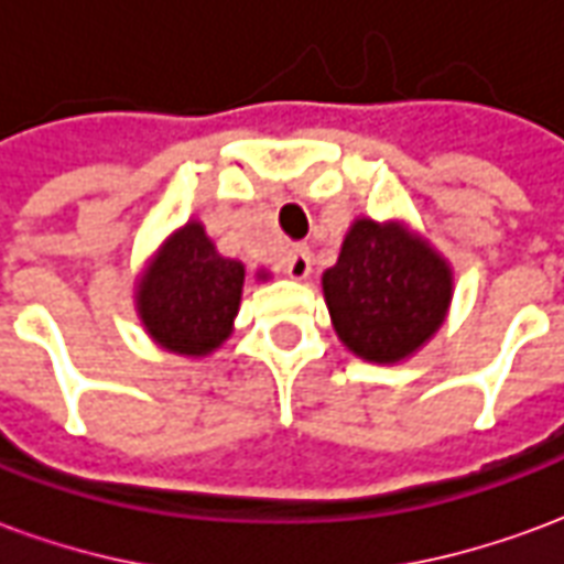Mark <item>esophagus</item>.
I'll return each instance as SVG.
<instances>
[{"label":"esophagus","instance_id":"1","mask_svg":"<svg viewBox=\"0 0 564 564\" xmlns=\"http://www.w3.org/2000/svg\"><path fill=\"white\" fill-rule=\"evenodd\" d=\"M283 271L293 278V281H305L307 274H311V250L305 245H293L286 250V257H283Z\"/></svg>","mask_w":564,"mask_h":564}]
</instances>
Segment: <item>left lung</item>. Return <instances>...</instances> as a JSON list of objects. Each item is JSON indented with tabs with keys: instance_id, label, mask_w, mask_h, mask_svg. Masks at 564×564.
Masks as SVG:
<instances>
[{
	"instance_id": "1",
	"label": "left lung",
	"mask_w": 564,
	"mask_h": 564,
	"mask_svg": "<svg viewBox=\"0 0 564 564\" xmlns=\"http://www.w3.org/2000/svg\"><path fill=\"white\" fill-rule=\"evenodd\" d=\"M332 326L347 350L392 366L416 354L447 317L453 271L404 223L350 226L338 262L323 271Z\"/></svg>"
}]
</instances>
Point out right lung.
<instances>
[{"label": "right lung", "instance_id": "1", "mask_svg": "<svg viewBox=\"0 0 564 564\" xmlns=\"http://www.w3.org/2000/svg\"><path fill=\"white\" fill-rule=\"evenodd\" d=\"M241 286L245 265L220 257L205 226L189 220L150 259L135 307L150 338L169 354L208 356L232 335Z\"/></svg>", "mask_w": 564, "mask_h": 564}]
</instances>
